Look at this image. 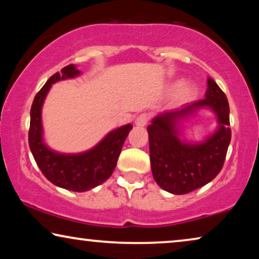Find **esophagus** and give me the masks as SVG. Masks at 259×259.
Listing matches in <instances>:
<instances>
[{"label":"esophagus","instance_id":"34e87169","mask_svg":"<svg viewBox=\"0 0 259 259\" xmlns=\"http://www.w3.org/2000/svg\"><path fill=\"white\" fill-rule=\"evenodd\" d=\"M148 120H150V115H148L147 113H141V114L137 116L136 120H134V122H136L137 126L144 127L148 122Z\"/></svg>","mask_w":259,"mask_h":259}]
</instances>
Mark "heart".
Returning a JSON list of instances; mask_svg holds the SVG:
<instances>
[{"label": "heart", "instance_id": "heart-1", "mask_svg": "<svg viewBox=\"0 0 259 259\" xmlns=\"http://www.w3.org/2000/svg\"><path fill=\"white\" fill-rule=\"evenodd\" d=\"M172 88H177L175 94H173V100H175L177 104H184V102L192 100L194 95L197 93L196 87L191 83L176 82L172 86Z\"/></svg>", "mask_w": 259, "mask_h": 259}]
</instances>
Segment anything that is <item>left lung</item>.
Instances as JSON below:
<instances>
[{
	"instance_id": "8db88e82",
	"label": "left lung",
	"mask_w": 259,
	"mask_h": 259,
	"mask_svg": "<svg viewBox=\"0 0 259 259\" xmlns=\"http://www.w3.org/2000/svg\"><path fill=\"white\" fill-rule=\"evenodd\" d=\"M201 107H210L219 118V130L201 144H187L178 138L176 125ZM229 101L208 77L205 99L155 116L147 127L153 178L162 190L185 194L214 179L224 165L231 141Z\"/></svg>"
}]
</instances>
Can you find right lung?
Segmentation results:
<instances>
[{
  "label": "right lung",
  "instance_id": "obj_1",
  "mask_svg": "<svg viewBox=\"0 0 259 259\" xmlns=\"http://www.w3.org/2000/svg\"><path fill=\"white\" fill-rule=\"evenodd\" d=\"M79 74V69L74 65L63 67L61 72L49 77L35 95L30 108L28 141L38 168L49 182L62 189L83 192L100 185L112 176L122 145L133 126L128 123L112 131L94 148L80 154H61L49 150L42 139L41 109L45 98L52 83Z\"/></svg>",
  "mask_w": 259,
  "mask_h": 259
}]
</instances>
